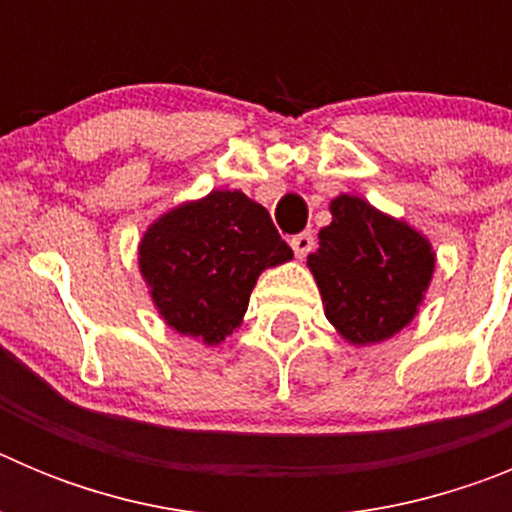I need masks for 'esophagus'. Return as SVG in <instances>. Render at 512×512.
Listing matches in <instances>:
<instances>
[{
	"label": "esophagus",
	"instance_id": "esophagus-1",
	"mask_svg": "<svg viewBox=\"0 0 512 512\" xmlns=\"http://www.w3.org/2000/svg\"><path fill=\"white\" fill-rule=\"evenodd\" d=\"M289 246H292V251H295L297 259H305L307 253L312 251V246H315V238H312V233L307 230V233L295 235V238L289 241Z\"/></svg>",
	"mask_w": 512,
	"mask_h": 512
}]
</instances>
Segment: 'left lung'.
<instances>
[{
	"mask_svg": "<svg viewBox=\"0 0 512 512\" xmlns=\"http://www.w3.org/2000/svg\"><path fill=\"white\" fill-rule=\"evenodd\" d=\"M328 210L333 220L307 256L325 318L351 346L387 341L418 315L436 251L418 228L354 194L333 197Z\"/></svg>",
	"mask_w": 512,
	"mask_h": 512,
	"instance_id": "8db88e82",
	"label": "left lung"
}]
</instances>
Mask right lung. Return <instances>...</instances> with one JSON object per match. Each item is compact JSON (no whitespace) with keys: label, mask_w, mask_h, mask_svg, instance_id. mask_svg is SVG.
<instances>
[{"label":"right lung","mask_w":512,"mask_h":512,"mask_svg":"<svg viewBox=\"0 0 512 512\" xmlns=\"http://www.w3.org/2000/svg\"><path fill=\"white\" fill-rule=\"evenodd\" d=\"M266 207L241 189H212L158 215L138 243V269L171 330L220 346L241 328L261 271L292 261Z\"/></svg>","instance_id":"add662e5"}]
</instances>
